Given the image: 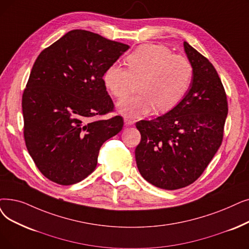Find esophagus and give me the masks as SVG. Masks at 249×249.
I'll return each instance as SVG.
<instances>
[{"mask_svg":"<svg viewBox=\"0 0 249 249\" xmlns=\"http://www.w3.org/2000/svg\"><path fill=\"white\" fill-rule=\"evenodd\" d=\"M124 124H125V126H133L134 125V121L131 120V119L125 118L124 119Z\"/></svg>","mask_w":249,"mask_h":249,"instance_id":"34e87169","label":"esophagus"}]
</instances>
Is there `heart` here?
<instances>
[{
    "label": "heart",
    "instance_id": "b5f03b06",
    "mask_svg": "<svg viewBox=\"0 0 249 249\" xmlns=\"http://www.w3.org/2000/svg\"><path fill=\"white\" fill-rule=\"evenodd\" d=\"M128 69L112 64L104 73V84L117 99L130 93L140 82L139 94L118 103V111L130 118L148 115L156 107L168 112L186 95L193 77L190 62L160 45H143L126 59Z\"/></svg>",
    "mask_w": 249,
    "mask_h": 249
}]
</instances>
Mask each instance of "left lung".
<instances>
[{
	"instance_id": "1",
	"label": "left lung",
	"mask_w": 249,
	"mask_h": 249,
	"mask_svg": "<svg viewBox=\"0 0 249 249\" xmlns=\"http://www.w3.org/2000/svg\"><path fill=\"white\" fill-rule=\"evenodd\" d=\"M192 65L191 85L183 100L136 128L142 140L135 159L142 176L159 188L175 190L196 181L221 146L228 103L213 64L184 41Z\"/></svg>"
}]
</instances>
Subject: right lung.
Here are the masks:
<instances>
[{
  "label": "right lung",
  "mask_w": 249,
  "mask_h": 249,
  "mask_svg": "<svg viewBox=\"0 0 249 249\" xmlns=\"http://www.w3.org/2000/svg\"><path fill=\"white\" fill-rule=\"evenodd\" d=\"M129 49L74 29L42 51L22 95L24 139L40 173L72 185L94 171L103 143L122 130L123 119L90 121L114 110L103 76Z\"/></svg>",
  "instance_id": "add662e5"
}]
</instances>
